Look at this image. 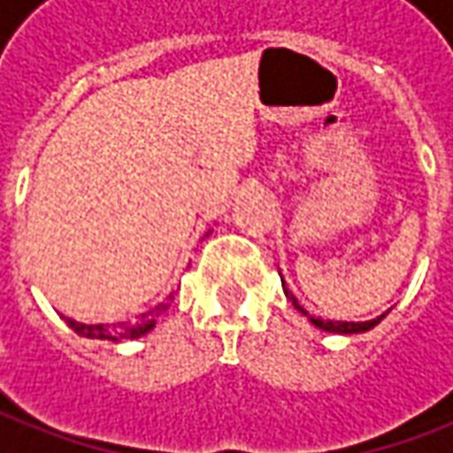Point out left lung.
Here are the masks:
<instances>
[{
	"instance_id": "1",
	"label": "left lung",
	"mask_w": 453,
	"mask_h": 453,
	"mask_svg": "<svg viewBox=\"0 0 453 453\" xmlns=\"http://www.w3.org/2000/svg\"><path fill=\"white\" fill-rule=\"evenodd\" d=\"M282 288H285V285H282ZM285 295H288V300H292V304H295V307H297L303 315H307V310H303V307H300V303L295 300V295H292L288 288H285ZM384 317H387V312L380 317H374V319H367V322H337V319H322V317H310V319H312V325H317L319 330L337 332V334H355V332L372 330L374 325H380Z\"/></svg>"
}]
</instances>
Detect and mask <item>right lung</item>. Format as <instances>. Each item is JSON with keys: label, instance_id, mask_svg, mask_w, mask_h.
<instances>
[{"label": "right lung", "instance_id": "right-lung-1", "mask_svg": "<svg viewBox=\"0 0 453 453\" xmlns=\"http://www.w3.org/2000/svg\"><path fill=\"white\" fill-rule=\"evenodd\" d=\"M168 304L161 303L158 307H153L149 312H141L136 317V322H113V325H86V322H76L72 317H64L66 325L72 327L76 334L81 337H91V340H111V342H119V340H136L141 334H146L149 330L156 327V315H161V310H165Z\"/></svg>", "mask_w": 453, "mask_h": 453}]
</instances>
